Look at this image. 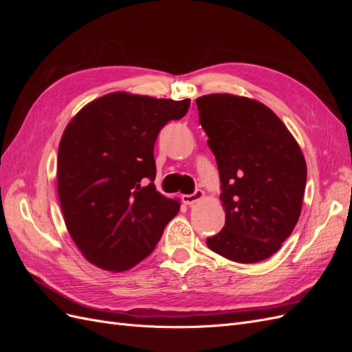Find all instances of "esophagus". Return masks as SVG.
<instances>
[{
    "mask_svg": "<svg viewBox=\"0 0 352 352\" xmlns=\"http://www.w3.org/2000/svg\"><path fill=\"white\" fill-rule=\"evenodd\" d=\"M204 198V192H202L201 189H197L194 194H190V195H182V201L185 202V204H188V206H192V204H195L197 201H199V199H202Z\"/></svg>",
    "mask_w": 352,
    "mask_h": 352,
    "instance_id": "1",
    "label": "esophagus"
}]
</instances>
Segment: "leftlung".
I'll return each instance as SVG.
<instances>
[{"label":"left lung","mask_w":352,"mask_h":352,"mask_svg":"<svg viewBox=\"0 0 352 352\" xmlns=\"http://www.w3.org/2000/svg\"><path fill=\"white\" fill-rule=\"evenodd\" d=\"M216 157L226 223L207 245L238 263L269 258L301 214L307 164L283 122L260 101L232 94L197 98Z\"/></svg>","instance_id":"left-lung-1"}]
</instances>
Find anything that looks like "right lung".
Instances as JSON below:
<instances>
[{"mask_svg":"<svg viewBox=\"0 0 352 352\" xmlns=\"http://www.w3.org/2000/svg\"><path fill=\"white\" fill-rule=\"evenodd\" d=\"M190 100L113 92L73 117L58 145L57 192L73 242L94 265L124 272L150 255L180 202L157 192L154 144Z\"/></svg>","mask_w":352,"mask_h":352,"instance_id":"add662e5","label":"right lung"}]
</instances>
